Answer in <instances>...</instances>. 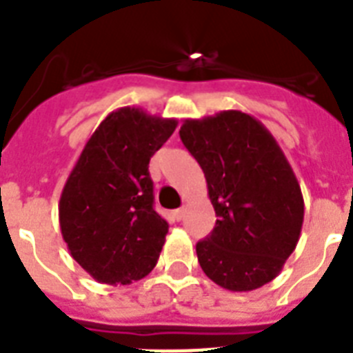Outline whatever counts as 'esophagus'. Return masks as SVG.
I'll return each instance as SVG.
<instances>
[{
  "label": "esophagus",
  "mask_w": 353,
  "mask_h": 353,
  "mask_svg": "<svg viewBox=\"0 0 353 353\" xmlns=\"http://www.w3.org/2000/svg\"><path fill=\"white\" fill-rule=\"evenodd\" d=\"M172 217H174L176 221H181L183 217H185V208H177V210L172 212Z\"/></svg>",
  "instance_id": "obj_1"
}]
</instances>
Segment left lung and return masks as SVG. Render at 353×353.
<instances>
[{
  "instance_id": "8db88e82",
  "label": "left lung",
  "mask_w": 353,
  "mask_h": 353,
  "mask_svg": "<svg viewBox=\"0 0 353 353\" xmlns=\"http://www.w3.org/2000/svg\"><path fill=\"white\" fill-rule=\"evenodd\" d=\"M179 136L205 172L217 216L196 245L203 272L230 292L276 279L299 241L305 201L274 136L241 110L185 119Z\"/></svg>"
}]
</instances>
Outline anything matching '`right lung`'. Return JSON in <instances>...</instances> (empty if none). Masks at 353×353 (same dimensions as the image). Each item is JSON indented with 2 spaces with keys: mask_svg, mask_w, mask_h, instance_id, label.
Instances as JSON below:
<instances>
[{
  "mask_svg": "<svg viewBox=\"0 0 353 353\" xmlns=\"http://www.w3.org/2000/svg\"><path fill=\"white\" fill-rule=\"evenodd\" d=\"M177 119L143 108L110 112L85 143L59 197L70 256L97 283L130 285L156 266L168 223L154 210L150 157Z\"/></svg>",
  "mask_w": 353,
  "mask_h": 353,
  "instance_id": "obj_1",
  "label": "right lung"
}]
</instances>
